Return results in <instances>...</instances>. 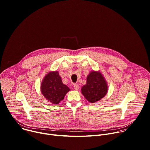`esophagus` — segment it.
Wrapping results in <instances>:
<instances>
[{"label":"esophagus","mask_w":150,"mask_h":150,"mask_svg":"<svg viewBox=\"0 0 150 150\" xmlns=\"http://www.w3.org/2000/svg\"><path fill=\"white\" fill-rule=\"evenodd\" d=\"M74 89L76 90H78L79 89V86L78 84H75L74 85Z\"/></svg>","instance_id":"34e87169"}]
</instances>
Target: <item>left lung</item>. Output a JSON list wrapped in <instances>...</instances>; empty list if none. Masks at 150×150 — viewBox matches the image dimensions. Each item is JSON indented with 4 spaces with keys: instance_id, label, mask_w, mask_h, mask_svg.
I'll list each match as a JSON object with an SVG mask.
<instances>
[{
    "instance_id": "1",
    "label": "left lung",
    "mask_w": 150,
    "mask_h": 150,
    "mask_svg": "<svg viewBox=\"0 0 150 150\" xmlns=\"http://www.w3.org/2000/svg\"><path fill=\"white\" fill-rule=\"evenodd\" d=\"M108 87L105 79L100 71H91L87 77L86 84L81 88V94L90 103H96L107 94Z\"/></svg>"
}]
</instances>
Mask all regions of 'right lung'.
Segmentation results:
<instances>
[{
  "label": "right lung",
  "instance_id": "obj_1",
  "mask_svg": "<svg viewBox=\"0 0 150 150\" xmlns=\"http://www.w3.org/2000/svg\"><path fill=\"white\" fill-rule=\"evenodd\" d=\"M41 93L52 104H57L70 90L63 84L58 71H50L44 77L40 85Z\"/></svg>",
  "mask_w": 150,
  "mask_h": 150
}]
</instances>
